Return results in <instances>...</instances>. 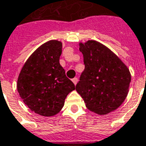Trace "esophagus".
<instances>
[{"instance_id": "obj_1", "label": "esophagus", "mask_w": 146, "mask_h": 146, "mask_svg": "<svg viewBox=\"0 0 146 146\" xmlns=\"http://www.w3.org/2000/svg\"><path fill=\"white\" fill-rule=\"evenodd\" d=\"M72 81H73V82L74 83V85H77L78 79L77 78H73V79H72Z\"/></svg>"}]
</instances>
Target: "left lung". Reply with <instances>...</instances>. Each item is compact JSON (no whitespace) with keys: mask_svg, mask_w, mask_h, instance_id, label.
<instances>
[{"mask_svg":"<svg viewBox=\"0 0 146 146\" xmlns=\"http://www.w3.org/2000/svg\"><path fill=\"white\" fill-rule=\"evenodd\" d=\"M85 69L76 86L90 111L100 115L115 111L128 93L131 74L123 61L95 40L79 43Z\"/></svg>","mask_w":146,"mask_h":146,"instance_id":"left-lung-1","label":"left lung"}]
</instances>
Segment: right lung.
<instances>
[{"label":"right lung","mask_w":146,"mask_h":146,"mask_svg":"<svg viewBox=\"0 0 146 146\" xmlns=\"http://www.w3.org/2000/svg\"><path fill=\"white\" fill-rule=\"evenodd\" d=\"M62 43L50 40L30 56L19 73L17 89L20 97L35 113L53 116L60 112L75 86L60 64Z\"/></svg>","instance_id":"obj_1"}]
</instances>
